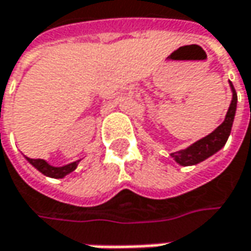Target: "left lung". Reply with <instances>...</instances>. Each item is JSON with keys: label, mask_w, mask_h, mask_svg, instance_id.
Wrapping results in <instances>:
<instances>
[{"label": "left lung", "mask_w": 251, "mask_h": 251, "mask_svg": "<svg viewBox=\"0 0 251 251\" xmlns=\"http://www.w3.org/2000/svg\"><path fill=\"white\" fill-rule=\"evenodd\" d=\"M230 87H232L233 92L232 103H230V107L227 110V114H226L225 121L220 124L215 131L210 132L205 138L196 141L195 144L188 147L186 150H182V151L171 154L178 164H181L183 167L199 164L203 159L213 155L215 152H218L220 148L226 144V141H227V138L230 135V131H232L233 120H234L236 106H237V94H236V90L233 87L232 82H230Z\"/></svg>", "instance_id": "obj_1"}]
</instances>
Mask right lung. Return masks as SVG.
I'll return each instance as SVG.
<instances>
[{"instance_id": "right-lung-1", "label": "right lung", "mask_w": 251, "mask_h": 251, "mask_svg": "<svg viewBox=\"0 0 251 251\" xmlns=\"http://www.w3.org/2000/svg\"><path fill=\"white\" fill-rule=\"evenodd\" d=\"M26 159L39 172H42L44 175L50 176V178H63L65 175H68L72 171H75V169L77 168V164H79V161H76V162H72V164L65 165V167H52L44 159H33V158H26Z\"/></svg>"}]
</instances>
